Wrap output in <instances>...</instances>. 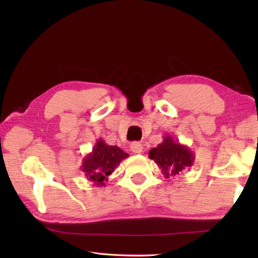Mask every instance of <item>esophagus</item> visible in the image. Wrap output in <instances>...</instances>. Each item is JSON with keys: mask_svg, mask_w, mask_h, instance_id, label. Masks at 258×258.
I'll list each match as a JSON object with an SVG mask.
<instances>
[{"mask_svg": "<svg viewBox=\"0 0 258 258\" xmlns=\"http://www.w3.org/2000/svg\"><path fill=\"white\" fill-rule=\"evenodd\" d=\"M131 151L135 154H141L143 152V145L140 142H135L130 145Z\"/></svg>", "mask_w": 258, "mask_h": 258, "instance_id": "esophagus-1", "label": "esophagus"}]
</instances>
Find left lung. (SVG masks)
<instances>
[{"label":"left lung","instance_id":"obj_1","mask_svg":"<svg viewBox=\"0 0 258 258\" xmlns=\"http://www.w3.org/2000/svg\"><path fill=\"white\" fill-rule=\"evenodd\" d=\"M148 157L157 163L161 173L166 178L182 173L187 167H191L195 161V154L189 147L179 143L167 135L163 141L148 153Z\"/></svg>","mask_w":258,"mask_h":258}]
</instances>
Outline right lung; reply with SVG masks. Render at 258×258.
Returning a JSON list of instances; mask_svg holds the SVG:
<instances>
[{"instance_id": "1", "label": "right lung", "mask_w": 258, "mask_h": 258, "mask_svg": "<svg viewBox=\"0 0 258 258\" xmlns=\"http://www.w3.org/2000/svg\"><path fill=\"white\" fill-rule=\"evenodd\" d=\"M129 154L124 153L116 145H107L104 140L98 139L92 151L85 156L81 170L93 186L102 187L106 185L110 176L120 161L127 158Z\"/></svg>"}]
</instances>
